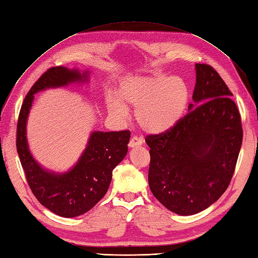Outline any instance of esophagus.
<instances>
[{
    "label": "esophagus",
    "instance_id": "34e87169",
    "mask_svg": "<svg viewBox=\"0 0 258 258\" xmlns=\"http://www.w3.org/2000/svg\"><path fill=\"white\" fill-rule=\"evenodd\" d=\"M142 143L143 142H142V140H141L140 138L134 136V137L130 139V141H129V148H137V146H140Z\"/></svg>",
    "mask_w": 258,
    "mask_h": 258
}]
</instances>
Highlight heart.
<instances>
[{
  "instance_id": "b5f03b06",
  "label": "heart",
  "mask_w": 258,
  "mask_h": 258,
  "mask_svg": "<svg viewBox=\"0 0 258 258\" xmlns=\"http://www.w3.org/2000/svg\"><path fill=\"white\" fill-rule=\"evenodd\" d=\"M190 101V90L180 77L155 74L130 77L117 90V100L110 99L108 113L116 119H128V108L136 109V120L146 134L161 135L182 119Z\"/></svg>"
}]
</instances>
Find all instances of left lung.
Segmentation results:
<instances>
[{
    "instance_id": "1",
    "label": "left lung",
    "mask_w": 258,
    "mask_h": 258,
    "mask_svg": "<svg viewBox=\"0 0 258 258\" xmlns=\"http://www.w3.org/2000/svg\"><path fill=\"white\" fill-rule=\"evenodd\" d=\"M196 72L189 113L169 131L145 139L150 189L181 216L206 210L224 194L243 138L241 116L225 81L210 65L196 64Z\"/></svg>"
}]
</instances>
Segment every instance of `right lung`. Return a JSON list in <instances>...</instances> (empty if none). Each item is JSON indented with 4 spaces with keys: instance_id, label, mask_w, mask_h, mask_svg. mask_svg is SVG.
<instances>
[{
    "instance_id": "add662e5",
    "label": "right lung",
    "mask_w": 258,
    "mask_h": 258,
    "mask_svg": "<svg viewBox=\"0 0 258 258\" xmlns=\"http://www.w3.org/2000/svg\"><path fill=\"white\" fill-rule=\"evenodd\" d=\"M89 72L52 67L41 76L25 97L17 123L16 146L20 163L32 193L47 210L61 217L73 218L89 212L105 196L113 170L128 152L130 131H93L77 163L65 172L47 170L29 150L27 119L34 94L46 89L88 81Z\"/></svg>"
}]
</instances>
